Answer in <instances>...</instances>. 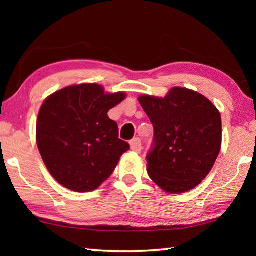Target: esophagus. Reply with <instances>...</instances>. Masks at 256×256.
<instances>
[{
    "label": "esophagus",
    "mask_w": 256,
    "mask_h": 256,
    "mask_svg": "<svg viewBox=\"0 0 256 256\" xmlns=\"http://www.w3.org/2000/svg\"><path fill=\"white\" fill-rule=\"evenodd\" d=\"M130 146H131V150L136 151V152H141L142 150V144H141V140L138 138H134L133 140H131L130 142Z\"/></svg>",
    "instance_id": "esophagus-1"
}]
</instances>
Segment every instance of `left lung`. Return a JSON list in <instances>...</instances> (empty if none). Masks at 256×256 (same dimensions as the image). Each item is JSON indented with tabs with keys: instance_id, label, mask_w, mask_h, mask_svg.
I'll list each match as a JSON object with an SVG mask.
<instances>
[{
	"instance_id": "1",
	"label": "left lung",
	"mask_w": 256,
	"mask_h": 256,
	"mask_svg": "<svg viewBox=\"0 0 256 256\" xmlns=\"http://www.w3.org/2000/svg\"><path fill=\"white\" fill-rule=\"evenodd\" d=\"M138 100L154 130L146 156L150 178L167 193L194 188L209 174L222 148L219 110L201 94L178 86L164 98L144 94Z\"/></svg>"
}]
</instances>
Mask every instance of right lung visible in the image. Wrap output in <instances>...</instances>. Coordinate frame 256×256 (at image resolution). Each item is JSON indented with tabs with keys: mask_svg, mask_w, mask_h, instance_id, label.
<instances>
[{
	"mask_svg": "<svg viewBox=\"0 0 256 256\" xmlns=\"http://www.w3.org/2000/svg\"><path fill=\"white\" fill-rule=\"evenodd\" d=\"M124 92L105 94L102 86H66L46 99L38 114V150L52 176L74 192L98 188L130 149L107 112Z\"/></svg>",
	"mask_w": 256,
	"mask_h": 256,
	"instance_id": "right-lung-1",
	"label": "right lung"
}]
</instances>
